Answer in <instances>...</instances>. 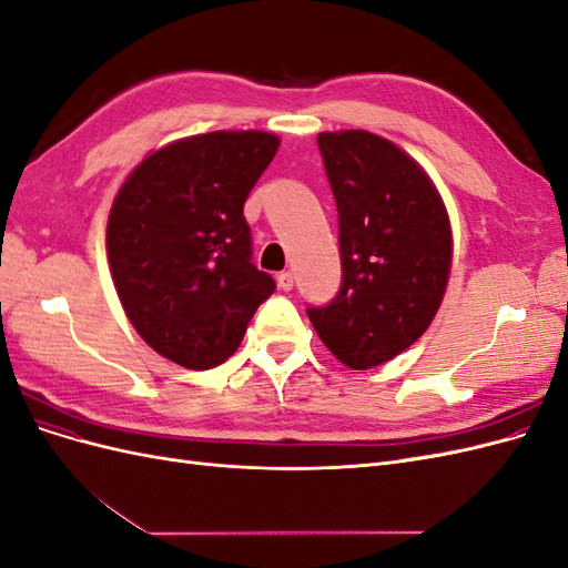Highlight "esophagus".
<instances>
[{
    "label": "esophagus",
    "mask_w": 568,
    "mask_h": 568,
    "mask_svg": "<svg viewBox=\"0 0 568 568\" xmlns=\"http://www.w3.org/2000/svg\"><path fill=\"white\" fill-rule=\"evenodd\" d=\"M277 286H280L282 291H291V288H294V274H291V272H280V274H277Z\"/></svg>",
    "instance_id": "1"
}]
</instances>
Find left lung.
I'll list each match as a JSON object with an SVG mask.
<instances>
[{
    "instance_id": "1",
    "label": "left lung",
    "mask_w": 568,
    "mask_h": 568,
    "mask_svg": "<svg viewBox=\"0 0 568 568\" xmlns=\"http://www.w3.org/2000/svg\"><path fill=\"white\" fill-rule=\"evenodd\" d=\"M317 146L338 211L341 286L307 317L336 359L369 369L432 324L450 274V222L424 170L384 136L324 132Z\"/></svg>"
}]
</instances>
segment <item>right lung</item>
<instances>
[{
	"label": "right lung",
	"mask_w": 568,
	"mask_h": 568,
	"mask_svg": "<svg viewBox=\"0 0 568 568\" xmlns=\"http://www.w3.org/2000/svg\"><path fill=\"white\" fill-rule=\"evenodd\" d=\"M270 132H209L136 165L113 201V284L149 346L186 369L236 353L274 280L253 265L244 203L277 153Z\"/></svg>",
	"instance_id": "right-lung-1"
}]
</instances>
